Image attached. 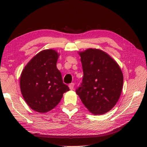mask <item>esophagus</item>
Wrapping results in <instances>:
<instances>
[{
    "mask_svg": "<svg viewBox=\"0 0 147 147\" xmlns=\"http://www.w3.org/2000/svg\"><path fill=\"white\" fill-rule=\"evenodd\" d=\"M74 83L70 84H69V89H70L71 90H73V89H74Z\"/></svg>",
    "mask_w": 147,
    "mask_h": 147,
    "instance_id": "obj_1",
    "label": "esophagus"
}]
</instances>
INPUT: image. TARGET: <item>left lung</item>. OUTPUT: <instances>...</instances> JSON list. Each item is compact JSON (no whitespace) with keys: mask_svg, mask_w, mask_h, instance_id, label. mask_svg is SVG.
Here are the masks:
<instances>
[{"mask_svg":"<svg viewBox=\"0 0 147 147\" xmlns=\"http://www.w3.org/2000/svg\"><path fill=\"white\" fill-rule=\"evenodd\" d=\"M78 54L84 77L76 94L91 113H106L115 106L121 96L123 74L120 67L100 49H88Z\"/></svg>","mask_w":147,"mask_h":147,"instance_id":"1","label":"left lung"}]
</instances>
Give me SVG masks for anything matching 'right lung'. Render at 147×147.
<instances>
[{
    "mask_svg": "<svg viewBox=\"0 0 147 147\" xmlns=\"http://www.w3.org/2000/svg\"><path fill=\"white\" fill-rule=\"evenodd\" d=\"M59 54L55 50L39 52L24 67L20 77V88L30 108L47 113L58 105L63 94L69 91L56 67Z\"/></svg>",
    "mask_w": 147,
    "mask_h": 147,
    "instance_id": "obj_1",
    "label": "right lung"
}]
</instances>
